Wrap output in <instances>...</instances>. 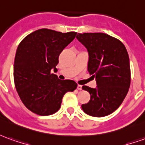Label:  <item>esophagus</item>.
<instances>
[{
    "label": "esophagus",
    "instance_id": "1",
    "mask_svg": "<svg viewBox=\"0 0 145 145\" xmlns=\"http://www.w3.org/2000/svg\"><path fill=\"white\" fill-rule=\"evenodd\" d=\"M77 88H78V90H82V85H78L77 86Z\"/></svg>",
    "mask_w": 145,
    "mask_h": 145
}]
</instances>
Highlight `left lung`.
Instances as JSON below:
<instances>
[{"instance_id":"1","label":"left lung","mask_w":145,"mask_h":145,"mask_svg":"<svg viewBox=\"0 0 145 145\" xmlns=\"http://www.w3.org/2000/svg\"><path fill=\"white\" fill-rule=\"evenodd\" d=\"M76 38L88 50V71L97 84L95 88L82 86L91 95L82 109L95 117L109 115L121 105L131 85L127 49L119 39L105 33H78Z\"/></svg>"}]
</instances>
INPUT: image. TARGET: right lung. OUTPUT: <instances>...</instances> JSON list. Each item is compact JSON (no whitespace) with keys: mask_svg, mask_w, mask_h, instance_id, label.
<instances>
[{"mask_svg":"<svg viewBox=\"0 0 145 145\" xmlns=\"http://www.w3.org/2000/svg\"><path fill=\"white\" fill-rule=\"evenodd\" d=\"M76 34L41 29L18 45L14 63V85L22 102L34 113L54 114L60 108L64 94L77 88L75 82L60 80L50 72L53 69L57 71L60 53Z\"/></svg>","mask_w":145,"mask_h":145,"instance_id":"obj_1","label":"right lung"}]
</instances>
